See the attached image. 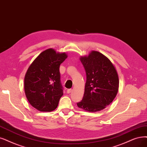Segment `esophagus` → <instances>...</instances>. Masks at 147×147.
Returning <instances> with one entry per match:
<instances>
[{
	"label": "esophagus",
	"instance_id": "1",
	"mask_svg": "<svg viewBox=\"0 0 147 147\" xmlns=\"http://www.w3.org/2000/svg\"><path fill=\"white\" fill-rule=\"evenodd\" d=\"M72 89H68L67 91V93H68V94H69L70 93H71V91H72Z\"/></svg>",
	"mask_w": 147,
	"mask_h": 147
}]
</instances>
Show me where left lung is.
Segmentation results:
<instances>
[{
	"label": "left lung",
	"mask_w": 147,
	"mask_h": 147,
	"mask_svg": "<svg viewBox=\"0 0 147 147\" xmlns=\"http://www.w3.org/2000/svg\"><path fill=\"white\" fill-rule=\"evenodd\" d=\"M80 60L85 69L86 80L79 108L90 112L104 110L115 99L119 90V77L113 64L102 53L92 51Z\"/></svg>",
	"instance_id": "obj_1"
}]
</instances>
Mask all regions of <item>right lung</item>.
I'll list each match as a JSON object with an SVG mask.
<instances>
[{
  "instance_id": "add662e5",
  "label": "right lung",
  "mask_w": 147,
  "mask_h": 147,
  "mask_svg": "<svg viewBox=\"0 0 147 147\" xmlns=\"http://www.w3.org/2000/svg\"><path fill=\"white\" fill-rule=\"evenodd\" d=\"M67 54L53 48L42 52L26 73L24 90L30 104L40 111H51L57 107L63 94L59 67Z\"/></svg>"
}]
</instances>
